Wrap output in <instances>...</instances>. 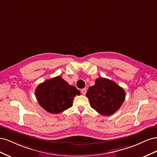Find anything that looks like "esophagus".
<instances>
[{"label": "esophagus", "instance_id": "34e87169", "mask_svg": "<svg viewBox=\"0 0 157 157\" xmlns=\"http://www.w3.org/2000/svg\"><path fill=\"white\" fill-rule=\"evenodd\" d=\"M81 92H82V94H84V95L86 93V88H85L82 89V90H81Z\"/></svg>", "mask_w": 157, "mask_h": 157}]
</instances>
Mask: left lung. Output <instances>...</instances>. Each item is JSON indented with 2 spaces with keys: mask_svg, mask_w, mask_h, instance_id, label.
<instances>
[{
  "mask_svg": "<svg viewBox=\"0 0 157 157\" xmlns=\"http://www.w3.org/2000/svg\"><path fill=\"white\" fill-rule=\"evenodd\" d=\"M86 96L94 110L102 115L109 116L121 107L126 93L115 82L101 77L97 78L94 86L89 88Z\"/></svg>",
  "mask_w": 157,
  "mask_h": 157,
  "instance_id": "left-lung-1",
  "label": "left lung"
}]
</instances>
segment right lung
<instances>
[{
    "label": "right lung",
    "instance_id": "obj_1",
    "mask_svg": "<svg viewBox=\"0 0 157 157\" xmlns=\"http://www.w3.org/2000/svg\"><path fill=\"white\" fill-rule=\"evenodd\" d=\"M80 94L75 86L69 85L60 76L47 80L35 90L40 105L50 113H59L72 107L74 97Z\"/></svg>",
    "mask_w": 157,
    "mask_h": 157
}]
</instances>
